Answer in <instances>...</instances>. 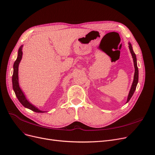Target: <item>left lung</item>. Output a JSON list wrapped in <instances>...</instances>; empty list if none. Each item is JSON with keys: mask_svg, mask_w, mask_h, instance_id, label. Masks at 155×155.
<instances>
[{"mask_svg": "<svg viewBox=\"0 0 155 155\" xmlns=\"http://www.w3.org/2000/svg\"><path fill=\"white\" fill-rule=\"evenodd\" d=\"M128 47L130 49V53L132 54V56L133 58V60H134V67H135V73H134V81L131 86L130 90L129 91V94L127 98V103L130 100L131 97H132L136 89V87H137V85L138 83V80H139V70H138V67H137V58H136V55L135 54V53L134 52L133 48L132 46V45L130 43L128 42Z\"/></svg>", "mask_w": 155, "mask_h": 155, "instance_id": "obj_1", "label": "left lung"}]
</instances>
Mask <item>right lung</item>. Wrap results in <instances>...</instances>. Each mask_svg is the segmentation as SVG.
I'll list each match as a JSON object with an SVG mask.
<instances>
[{"label":"right lung","instance_id":"right-lung-1","mask_svg":"<svg viewBox=\"0 0 155 155\" xmlns=\"http://www.w3.org/2000/svg\"><path fill=\"white\" fill-rule=\"evenodd\" d=\"M22 47H23V45H21L19 48V49H18V57L16 61H15L14 65H13V77H12L13 88L14 90L16 97L18 99V101H20V102L25 107L28 108L36 113H45V111L39 110L38 108L35 107L34 105L30 103L28 101H27V99L26 98L23 92L22 91L19 86V83H18V66H19V64L22 58V54H23Z\"/></svg>","mask_w":155,"mask_h":155}]
</instances>
